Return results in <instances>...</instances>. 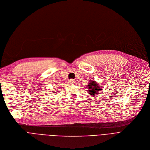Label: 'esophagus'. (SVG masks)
Segmentation results:
<instances>
[{
	"instance_id": "esophagus-1",
	"label": "esophagus",
	"mask_w": 150,
	"mask_h": 150,
	"mask_svg": "<svg viewBox=\"0 0 150 150\" xmlns=\"http://www.w3.org/2000/svg\"><path fill=\"white\" fill-rule=\"evenodd\" d=\"M69 82L70 84H72V85H76L77 83V82L75 80H73V79H71V81H69Z\"/></svg>"
}]
</instances>
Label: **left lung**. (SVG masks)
Returning <instances> with one entry per match:
<instances>
[{
	"label": "left lung",
	"instance_id": "8db88e82",
	"mask_svg": "<svg viewBox=\"0 0 150 150\" xmlns=\"http://www.w3.org/2000/svg\"><path fill=\"white\" fill-rule=\"evenodd\" d=\"M88 88L87 91H88L91 96H96L98 94H99V91L101 90V86L99 85V84L97 83L95 81L91 80V81H89V83L87 85Z\"/></svg>",
	"mask_w": 150,
	"mask_h": 150
}]
</instances>
